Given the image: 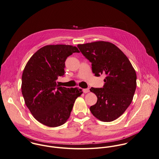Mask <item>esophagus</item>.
Wrapping results in <instances>:
<instances>
[{"label":"esophagus","instance_id":"esophagus-1","mask_svg":"<svg viewBox=\"0 0 159 159\" xmlns=\"http://www.w3.org/2000/svg\"><path fill=\"white\" fill-rule=\"evenodd\" d=\"M90 92V90H89V89H83V92L84 93H89Z\"/></svg>","mask_w":159,"mask_h":159}]
</instances>
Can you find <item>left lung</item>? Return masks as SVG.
<instances>
[{"instance_id": "left-lung-1", "label": "left lung", "mask_w": 159, "mask_h": 159, "mask_svg": "<svg viewBox=\"0 0 159 159\" xmlns=\"http://www.w3.org/2000/svg\"><path fill=\"white\" fill-rule=\"evenodd\" d=\"M92 66L95 76L105 74L102 88H93L98 100L90 107L92 114L102 122L119 118L131 104L136 88V74L127 56L114 44L97 41L77 45Z\"/></svg>"}]
</instances>
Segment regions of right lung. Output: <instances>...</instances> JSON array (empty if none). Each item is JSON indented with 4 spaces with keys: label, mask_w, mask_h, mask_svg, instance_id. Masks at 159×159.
Masks as SVG:
<instances>
[{
    "label": "right lung",
    "mask_w": 159,
    "mask_h": 159,
    "mask_svg": "<svg viewBox=\"0 0 159 159\" xmlns=\"http://www.w3.org/2000/svg\"><path fill=\"white\" fill-rule=\"evenodd\" d=\"M69 45H48L38 50L26 64L22 75L21 92L33 117L50 127L61 126L70 117L74 103L82 90L57 85L64 75L65 61L79 53Z\"/></svg>",
    "instance_id": "right-lung-1"
}]
</instances>
